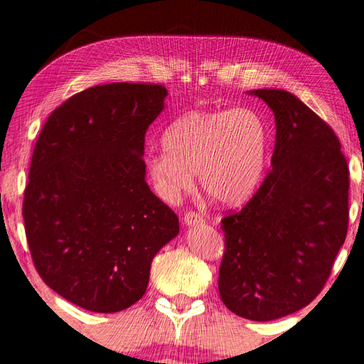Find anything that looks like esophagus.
<instances>
[{"label": "esophagus", "mask_w": 364, "mask_h": 364, "mask_svg": "<svg viewBox=\"0 0 364 364\" xmlns=\"http://www.w3.org/2000/svg\"><path fill=\"white\" fill-rule=\"evenodd\" d=\"M183 221H184V224H188V226H196V224H202L205 220L200 213H196V211H188V213H184Z\"/></svg>", "instance_id": "1"}]
</instances>
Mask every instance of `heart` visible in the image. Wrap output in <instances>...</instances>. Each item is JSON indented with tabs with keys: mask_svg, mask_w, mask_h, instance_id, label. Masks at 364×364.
Instances as JSON below:
<instances>
[{
	"mask_svg": "<svg viewBox=\"0 0 364 364\" xmlns=\"http://www.w3.org/2000/svg\"><path fill=\"white\" fill-rule=\"evenodd\" d=\"M164 148L149 154L148 175L162 199L175 200L199 184L211 200L235 207L247 202L261 183L269 132L251 108L189 111L162 135Z\"/></svg>",
	"mask_w": 364,
	"mask_h": 364,
	"instance_id": "b5f03b06",
	"label": "heart"
}]
</instances>
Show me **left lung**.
<instances>
[{"instance_id":"1","label":"left lung","mask_w":364,"mask_h":364,"mask_svg":"<svg viewBox=\"0 0 364 364\" xmlns=\"http://www.w3.org/2000/svg\"><path fill=\"white\" fill-rule=\"evenodd\" d=\"M275 116L272 168L237 213L221 220L218 277L230 312L255 321L289 315L325 287L348 228V167L333 129L299 98L257 89Z\"/></svg>"}]
</instances>
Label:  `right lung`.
Listing matches in <instances>:
<instances>
[{"mask_svg": "<svg viewBox=\"0 0 364 364\" xmlns=\"http://www.w3.org/2000/svg\"><path fill=\"white\" fill-rule=\"evenodd\" d=\"M159 84L111 82L70 97L33 151L22 215L39 277L90 312L141 299L151 262L180 232L149 189L144 134L164 109Z\"/></svg>", "mask_w": 364, "mask_h": 364, "instance_id": "add662e5", "label": "right lung"}]
</instances>
